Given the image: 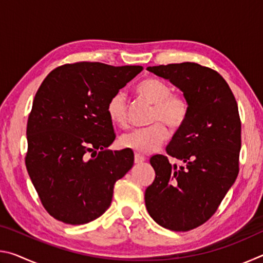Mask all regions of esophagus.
<instances>
[{"instance_id": "obj_1", "label": "esophagus", "mask_w": 263, "mask_h": 263, "mask_svg": "<svg viewBox=\"0 0 263 263\" xmlns=\"http://www.w3.org/2000/svg\"><path fill=\"white\" fill-rule=\"evenodd\" d=\"M146 160V158L144 157V155H141V154H138V153H136L135 154V162L136 163H142Z\"/></svg>"}]
</instances>
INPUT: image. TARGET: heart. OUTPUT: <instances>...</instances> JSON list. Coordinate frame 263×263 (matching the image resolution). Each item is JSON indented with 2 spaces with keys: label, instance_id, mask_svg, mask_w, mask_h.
<instances>
[{
  "label": "heart",
  "instance_id": "b5f03b06",
  "mask_svg": "<svg viewBox=\"0 0 263 263\" xmlns=\"http://www.w3.org/2000/svg\"><path fill=\"white\" fill-rule=\"evenodd\" d=\"M137 91L149 103L154 104L149 118L153 124L125 133L119 142L123 147L137 153L148 154L155 152L169 138L168 128L163 123L172 130H179L188 119L190 105L185 97L174 95L167 83L157 79L144 80L137 86ZM106 112L115 125L119 127L127 125L126 99L123 91H117L111 96L106 104Z\"/></svg>",
  "mask_w": 263,
  "mask_h": 263
}]
</instances>
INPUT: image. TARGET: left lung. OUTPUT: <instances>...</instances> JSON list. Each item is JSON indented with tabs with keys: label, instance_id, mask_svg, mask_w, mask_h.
<instances>
[{
	"label": "left lung",
	"instance_id": "obj_1",
	"mask_svg": "<svg viewBox=\"0 0 263 263\" xmlns=\"http://www.w3.org/2000/svg\"><path fill=\"white\" fill-rule=\"evenodd\" d=\"M183 92L190 111L166 147L182 166L153 155V183L145 191L149 216L164 229L185 232L210 219L239 173L241 122L237 101L219 73L195 62L147 67Z\"/></svg>",
	"mask_w": 263,
	"mask_h": 263
}]
</instances>
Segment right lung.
I'll return each instance as SVG.
<instances>
[{"label": "right lung", "mask_w": 263, "mask_h": 263, "mask_svg": "<svg viewBox=\"0 0 263 263\" xmlns=\"http://www.w3.org/2000/svg\"><path fill=\"white\" fill-rule=\"evenodd\" d=\"M141 70L77 62L53 69L39 87L26 127L25 164L55 219L81 225L108 210L116 181L132 168L135 155L108 149L116 135L106 104Z\"/></svg>", "instance_id": "right-lung-1"}]
</instances>
